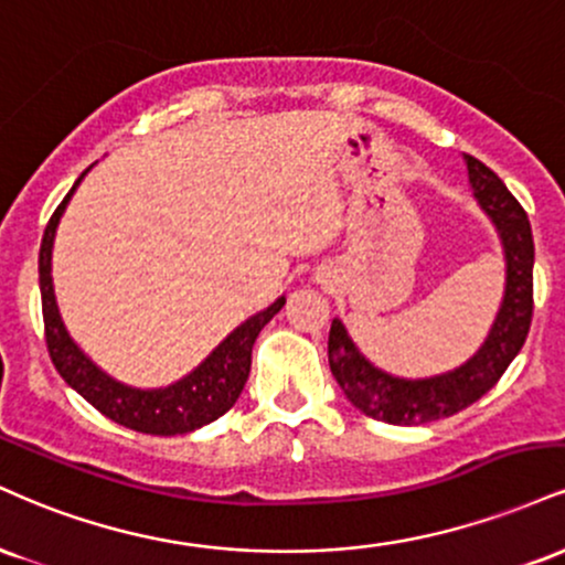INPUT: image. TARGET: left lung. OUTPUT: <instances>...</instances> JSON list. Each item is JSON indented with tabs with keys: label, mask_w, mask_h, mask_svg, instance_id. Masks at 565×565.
Listing matches in <instances>:
<instances>
[{
	"label": "left lung",
	"mask_w": 565,
	"mask_h": 565,
	"mask_svg": "<svg viewBox=\"0 0 565 565\" xmlns=\"http://www.w3.org/2000/svg\"><path fill=\"white\" fill-rule=\"evenodd\" d=\"M473 198L492 218L505 250V296L481 349L460 367L434 377H396L364 360L341 320L330 324L328 362L347 399L391 426H420L479 402L500 381L529 335L534 311V237L526 211L502 179L479 158L466 156Z\"/></svg>",
	"instance_id": "left-lung-1"
}]
</instances>
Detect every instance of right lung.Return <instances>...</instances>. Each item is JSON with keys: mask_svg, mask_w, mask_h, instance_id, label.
<instances>
[{"mask_svg": "<svg viewBox=\"0 0 565 565\" xmlns=\"http://www.w3.org/2000/svg\"><path fill=\"white\" fill-rule=\"evenodd\" d=\"M86 174V171H84ZM82 174V177H84ZM82 177L76 179L68 195L57 205L46 224L42 248H39V288H42V315H44V338L50 360L63 375L73 391L84 396L92 407L110 417L118 426H126L139 434L152 436H177L205 426V423L222 417L232 404L237 402L241 391L250 373V349H254L258 333L277 311L282 309L285 296L277 298L271 307L258 315L248 317L211 351L205 360L184 375L182 381L171 383L166 388H131L118 383L116 377L97 367L82 349L73 343V338L60 320L55 288H52V243L55 230L63 216L65 205L76 192Z\"/></svg>", "mask_w": 565, "mask_h": 565, "instance_id": "right-lung-1", "label": "right lung"}]
</instances>
